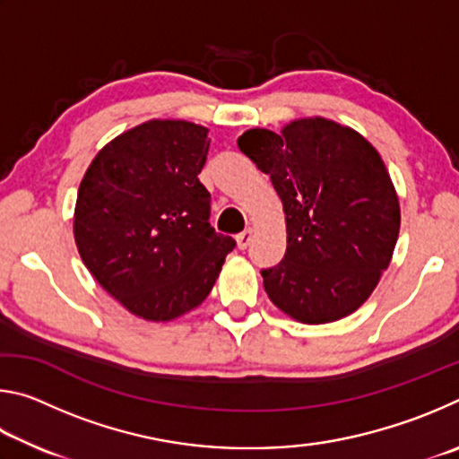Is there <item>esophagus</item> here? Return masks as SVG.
<instances>
[{
  "label": "esophagus",
  "instance_id": "34e87169",
  "mask_svg": "<svg viewBox=\"0 0 459 459\" xmlns=\"http://www.w3.org/2000/svg\"><path fill=\"white\" fill-rule=\"evenodd\" d=\"M251 240H253V229H245L237 237V245H238V248H247L248 245H251Z\"/></svg>",
  "mask_w": 459,
  "mask_h": 459
}]
</instances>
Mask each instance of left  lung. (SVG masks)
<instances>
[{"label": "left lung", "instance_id": "8db88e82", "mask_svg": "<svg viewBox=\"0 0 459 459\" xmlns=\"http://www.w3.org/2000/svg\"><path fill=\"white\" fill-rule=\"evenodd\" d=\"M240 152L271 176L283 202L287 251L261 269L269 299L304 324L359 309L391 263L401 211L391 176L367 139L316 117L248 129Z\"/></svg>", "mask_w": 459, "mask_h": 459}]
</instances>
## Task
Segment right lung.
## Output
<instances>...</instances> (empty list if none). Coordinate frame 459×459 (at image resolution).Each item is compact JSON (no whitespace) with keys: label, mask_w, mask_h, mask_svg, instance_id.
Here are the masks:
<instances>
[{"label":"right lung","mask_w":459,"mask_h":459,"mask_svg":"<svg viewBox=\"0 0 459 459\" xmlns=\"http://www.w3.org/2000/svg\"><path fill=\"white\" fill-rule=\"evenodd\" d=\"M206 134L188 121H147L107 143L81 182V259L108 295L145 320L198 307L237 247L208 222L211 192L198 180Z\"/></svg>","instance_id":"right-lung-1"}]
</instances>
